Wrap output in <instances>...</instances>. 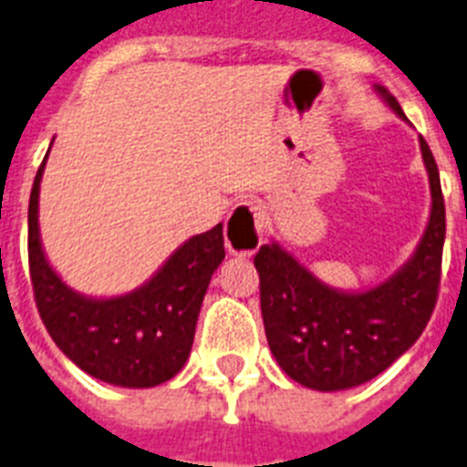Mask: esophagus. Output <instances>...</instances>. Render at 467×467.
Listing matches in <instances>:
<instances>
[{
	"label": "esophagus",
	"mask_w": 467,
	"mask_h": 467,
	"mask_svg": "<svg viewBox=\"0 0 467 467\" xmlns=\"http://www.w3.org/2000/svg\"><path fill=\"white\" fill-rule=\"evenodd\" d=\"M263 244V211L258 202H242L225 221V246L233 256H254Z\"/></svg>",
	"instance_id": "34e87169"
}]
</instances>
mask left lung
<instances>
[{"instance_id": "left-lung-1", "label": "left lung", "mask_w": 467, "mask_h": 467, "mask_svg": "<svg viewBox=\"0 0 467 467\" xmlns=\"http://www.w3.org/2000/svg\"><path fill=\"white\" fill-rule=\"evenodd\" d=\"M383 103L407 119L397 99L374 84ZM420 155L430 181V218L419 246L395 275L362 291L336 289L286 249L270 242L254 258L261 277L267 346L282 371L310 390L336 392L376 379L423 334L435 310L447 233L440 171L428 143Z\"/></svg>"}]
</instances>
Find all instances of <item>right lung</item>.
Masks as SVG:
<instances>
[{
	"instance_id": "1",
	"label": "right lung",
	"mask_w": 467,
	"mask_h": 467,
	"mask_svg": "<svg viewBox=\"0 0 467 467\" xmlns=\"http://www.w3.org/2000/svg\"><path fill=\"white\" fill-rule=\"evenodd\" d=\"M47 160L48 152L30 192L27 254L35 301L48 336L65 357L103 383H166L188 362L211 275L225 258L223 223L183 242L138 289L110 298L84 296L60 279L44 254L39 185Z\"/></svg>"
}]
</instances>
